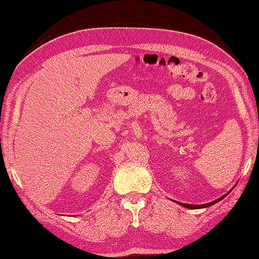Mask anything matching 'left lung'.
Listing matches in <instances>:
<instances>
[{"mask_svg": "<svg viewBox=\"0 0 259 259\" xmlns=\"http://www.w3.org/2000/svg\"><path fill=\"white\" fill-rule=\"evenodd\" d=\"M229 194V192H227L226 195H224L223 197H221L219 198V199H217V200H213V201H211V202H209V203H203V205H188V203H179V205H181V206H184V207H186V208H189V209H198V208H206V207H209V206H212L213 203H216V202H218L219 200H222V199H224L225 197H226L227 195Z\"/></svg>", "mask_w": 259, "mask_h": 259, "instance_id": "1", "label": "left lung"}]
</instances>
